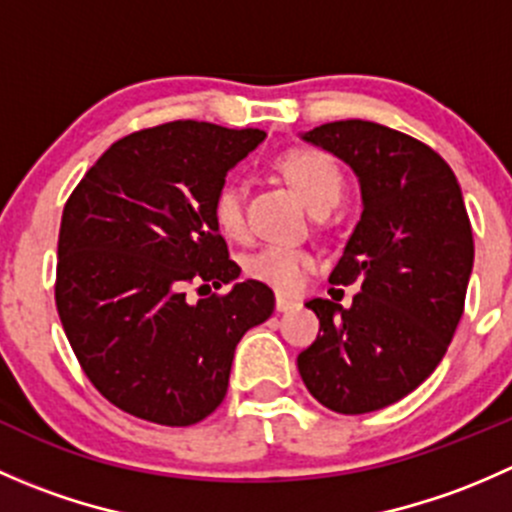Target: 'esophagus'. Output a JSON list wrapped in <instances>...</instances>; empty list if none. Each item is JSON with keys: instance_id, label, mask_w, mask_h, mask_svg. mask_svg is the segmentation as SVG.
<instances>
[{"instance_id": "1", "label": "esophagus", "mask_w": 512, "mask_h": 512, "mask_svg": "<svg viewBox=\"0 0 512 512\" xmlns=\"http://www.w3.org/2000/svg\"><path fill=\"white\" fill-rule=\"evenodd\" d=\"M275 307H277V312H292V309L299 307V302L292 297H282V294H277Z\"/></svg>"}]
</instances>
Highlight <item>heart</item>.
<instances>
[{"label":"heart","instance_id":"b5f03b06","mask_svg":"<svg viewBox=\"0 0 512 512\" xmlns=\"http://www.w3.org/2000/svg\"><path fill=\"white\" fill-rule=\"evenodd\" d=\"M277 170L297 190L307 208H334L344 193V178L339 165L317 148H292L275 160ZM213 220L225 237L240 240L245 235V200L235 183L220 185L213 198ZM314 267V255L304 247L267 245L247 257L245 270L252 280L270 285L277 292H294L304 275Z\"/></svg>","mask_w":512,"mask_h":512}]
</instances>
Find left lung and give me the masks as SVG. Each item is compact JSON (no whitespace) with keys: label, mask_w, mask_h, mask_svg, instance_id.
I'll use <instances>...</instances> for the list:
<instances>
[{"label":"left lung","mask_w":512,"mask_h":512,"mask_svg":"<svg viewBox=\"0 0 512 512\" xmlns=\"http://www.w3.org/2000/svg\"><path fill=\"white\" fill-rule=\"evenodd\" d=\"M354 170L361 218L332 285H359L352 307L309 299L319 337L297 356L309 394L337 414L396 404L433 374L463 314L473 230L448 163L416 138L371 121L299 133Z\"/></svg>","instance_id":"left-lung-1"}]
</instances>
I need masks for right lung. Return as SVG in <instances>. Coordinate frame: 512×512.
<instances>
[{"mask_svg": "<svg viewBox=\"0 0 512 512\" xmlns=\"http://www.w3.org/2000/svg\"><path fill=\"white\" fill-rule=\"evenodd\" d=\"M265 141L173 121L113 143L81 178L59 230L56 309L91 384L126 414L190 426L223 404L247 329L275 312V294L240 267L213 220L225 175ZM231 287L184 299V285Z\"/></svg>", "mask_w": 512, "mask_h": 512, "instance_id": "1", "label": "right lung"}]
</instances>
